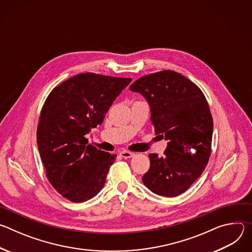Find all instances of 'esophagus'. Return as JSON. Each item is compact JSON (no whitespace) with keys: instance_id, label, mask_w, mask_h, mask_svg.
Returning <instances> with one entry per match:
<instances>
[{"instance_id":"1","label":"esophagus","mask_w":252,"mask_h":252,"mask_svg":"<svg viewBox=\"0 0 252 252\" xmlns=\"http://www.w3.org/2000/svg\"><path fill=\"white\" fill-rule=\"evenodd\" d=\"M120 156L125 158H132L134 156V154L130 153V152H127V151H123V152L120 153Z\"/></svg>"}]
</instances>
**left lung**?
Wrapping results in <instances>:
<instances>
[{"label":"left lung","instance_id":"8db88e82","mask_svg":"<svg viewBox=\"0 0 252 252\" xmlns=\"http://www.w3.org/2000/svg\"><path fill=\"white\" fill-rule=\"evenodd\" d=\"M129 90L146 97L156 134L168 140L163 157L149 155L143 185L166 197L185 192L200 176L211 153L213 122L203 93L173 70L143 76Z\"/></svg>","mask_w":252,"mask_h":252}]
</instances>
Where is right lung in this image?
Listing matches in <instances>:
<instances>
[{
  "instance_id": "right-lung-1",
  "label": "right lung",
  "mask_w": 252,
  "mask_h": 252,
  "mask_svg": "<svg viewBox=\"0 0 252 252\" xmlns=\"http://www.w3.org/2000/svg\"><path fill=\"white\" fill-rule=\"evenodd\" d=\"M131 82L94 73L57 86L40 115L37 143L53 188L73 202H84L103 188L117 155L88 145L86 134L100 125L110 106Z\"/></svg>"
}]
</instances>
